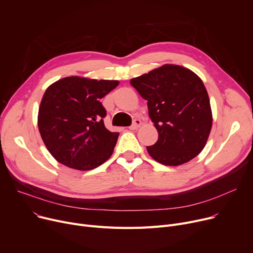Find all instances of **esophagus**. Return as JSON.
<instances>
[{
  "mask_svg": "<svg viewBox=\"0 0 253 253\" xmlns=\"http://www.w3.org/2000/svg\"><path fill=\"white\" fill-rule=\"evenodd\" d=\"M142 125V122L139 120V119H135L133 121V124L129 127V129H131V130H135V129H137L138 127H140Z\"/></svg>",
  "mask_w": 253,
  "mask_h": 253,
  "instance_id": "esophagus-1",
  "label": "esophagus"
}]
</instances>
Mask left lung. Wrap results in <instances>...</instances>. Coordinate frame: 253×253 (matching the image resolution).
Wrapping results in <instances>:
<instances>
[{"instance_id":"left-lung-1","label":"left lung","mask_w":253,"mask_h":253,"mask_svg":"<svg viewBox=\"0 0 253 253\" xmlns=\"http://www.w3.org/2000/svg\"><path fill=\"white\" fill-rule=\"evenodd\" d=\"M130 83L147 100L149 118L159 132L158 141L146 147L149 156L174 167L198 156L212 125L203 80L185 67L165 64Z\"/></svg>"}]
</instances>
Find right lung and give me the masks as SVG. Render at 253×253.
I'll list each match as a JSON object with an SVG mask.
<instances>
[{"label": "right lung", "mask_w": 253, "mask_h": 253, "mask_svg": "<svg viewBox=\"0 0 253 253\" xmlns=\"http://www.w3.org/2000/svg\"><path fill=\"white\" fill-rule=\"evenodd\" d=\"M118 85V80L70 76L46 88L38 125L44 145L59 163L89 171L110 159L119 133L105 127L107 113L100 98Z\"/></svg>", "instance_id": "right-lung-1"}]
</instances>
